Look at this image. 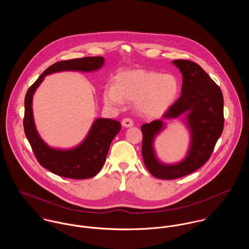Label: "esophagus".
I'll return each instance as SVG.
<instances>
[{"label":"esophagus","instance_id":"esophagus-1","mask_svg":"<svg viewBox=\"0 0 249 249\" xmlns=\"http://www.w3.org/2000/svg\"><path fill=\"white\" fill-rule=\"evenodd\" d=\"M122 124H123V126H124V127H130V126H133L134 123H133V121H132L131 119H129V118H124V119L122 121Z\"/></svg>","mask_w":249,"mask_h":249}]
</instances>
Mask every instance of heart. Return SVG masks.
I'll return each mask as SVG.
<instances>
[{"mask_svg": "<svg viewBox=\"0 0 249 249\" xmlns=\"http://www.w3.org/2000/svg\"><path fill=\"white\" fill-rule=\"evenodd\" d=\"M179 92L176 75L142 69L120 72L115 85L105 90V101L110 106H121L124 101L135 102L137 111L145 117H158L175 103Z\"/></svg>", "mask_w": 249, "mask_h": 249, "instance_id": "heart-1", "label": "heart"}]
</instances>
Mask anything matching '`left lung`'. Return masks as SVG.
Segmentation results:
<instances>
[{
    "label": "left lung",
    "mask_w": 249,
    "mask_h": 249,
    "mask_svg": "<svg viewBox=\"0 0 249 249\" xmlns=\"http://www.w3.org/2000/svg\"><path fill=\"white\" fill-rule=\"evenodd\" d=\"M173 63L182 73L181 96L162 118L176 119L186 114L191 143L185 159L178 164L165 165L156 158L153 141L165 128L163 121L155 120L141 126L143 163L153 177L168 180L185 177L203 166L210 158L224 124L223 96L213 79L193 61L177 59Z\"/></svg>",
    "instance_id": "1"
}]
</instances>
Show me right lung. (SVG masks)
Segmentation results:
<instances>
[{"label": "right lung", "instance_id": "right-lung-1", "mask_svg": "<svg viewBox=\"0 0 249 249\" xmlns=\"http://www.w3.org/2000/svg\"><path fill=\"white\" fill-rule=\"evenodd\" d=\"M105 63L103 56H90L56 62L46 69L29 88L25 97L24 130L39 164L62 178L86 179L99 174L103 168L110 143L121 130V124L112 119H97L85 140L71 149H57L49 146L36 130L33 114V97L47 74L62 71H92Z\"/></svg>", "mask_w": 249, "mask_h": 249}]
</instances>
